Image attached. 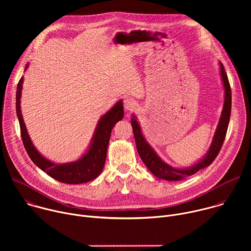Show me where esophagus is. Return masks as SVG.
<instances>
[{
  "label": "esophagus",
  "mask_w": 251,
  "mask_h": 251,
  "mask_svg": "<svg viewBox=\"0 0 251 251\" xmlns=\"http://www.w3.org/2000/svg\"><path fill=\"white\" fill-rule=\"evenodd\" d=\"M136 106H137V103H136L135 99H133L131 97H126L124 99V107L127 111L134 110L136 108Z\"/></svg>",
  "instance_id": "esophagus-1"
}]
</instances>
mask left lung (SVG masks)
I'll return each mask as SVG.
<instances>
[{"label":"left lung","instance_id":"8db88e82","mask_svg":"<svg viewBox=\"0 0 251 251\" xmlns=\"http://www.w3.org/2000/svg\"><path fill=\"white\" fill-rule=\"evenodd\" d=\"M221 67V75L225 86V104L224 109L222 112V116L218 125V129L214 133L213 140L211 143V146L204 158L201 160L197 165H194L188 169H175L165 162H163L155 153V151L150 147V145L145 141L144 137L142 135L140 126L135 119V117L132 118L131 124L133 128V133L135 137L136 147L138 150V153L143 161L146 165V167L152 172V174L162 180L166 181H180L184 180L187 176H192L199 172L200 170L209 166L214 159L219 155L223 144L226 139L229 118H230V111H231V89L229 85V81L226 73V69L222 62H220Z\"/></svg>","mask_w":251,"mask_h":251}]
</instances>
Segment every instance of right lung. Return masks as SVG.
<instances>
[{
	"label": "right lung",
	"instance_id": "add662e5",
	"mask_svg": "<svg viewBox=\"0 0 251 251\" xmlns=\"http://www.w3.org/2000/svg\"><path fill=\"white\" fill-rule=\"evenodd\" d=\"M27 68L25 65V70ZM24 76L21 77L18 86H17V96H16V108L17 115L20 122L21 136L23 140V144L25 148L27 155L30 160L37 165L41 170L47 173L50 176L53 177L54 180L64 183V184H82L90 182L96 178L103 170L107 147H108L109 139L111 136V131L115 124L122 120L124 116L123 104L120 100L116 103L112 108L107 112L104 116L101 117L94 137L91 143V146L87 153L78 161L68 164H53L50 161L44 158L32 145L29 139V136L26 132V128L21 112V94L23 88Z\"/></svg>",
	"mask_w": 251,
	"mask_h": 251
}]
</instances>
